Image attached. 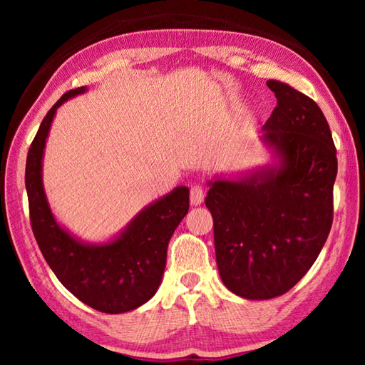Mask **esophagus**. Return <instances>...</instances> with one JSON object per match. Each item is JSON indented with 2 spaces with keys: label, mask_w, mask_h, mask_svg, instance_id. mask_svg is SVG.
<instances>
[{
  "label": "esophagus",
  "mask_w": 365,
  "mask_h": 365,
  "mask_svg": "<svg viewBox=\"0 0 365 365\" xmlns=\"http://www.w3.org/2000/svg\"><path fill=\"white\" fill-rule=\"evenodd\" d=\"M202 200H205V190H202L201 185H193L190 188V201L193 206H200Z\"/></svg>",
  "instance_id": "34e87169"
}]
</instances>
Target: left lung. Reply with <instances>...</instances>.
Wrapping results in <instances>:
<instances>
[{"instance_id":"obj_1","label":"left lung","mask_w":365,"mask_h":365,"mask_svg":"<svg viewBox=\"0 0 365 365\" xmlns=\"http://www.w3.org/2000/svg\"><path fill=\"white\" fill-rule=\"evenodd\" d=\"M267 86L277 108L262 140L280 165L212 182L206 196L220 279L246 299L292 289L316 262L333 222L338 160L325 115L289 85L269 80Z\"/></svg>"}]
</instances>
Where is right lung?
<instances>
[{"label": "right lung", "mask_w": 365, "mask_h": 365, "mask_svg": "<svg viewBox=\"0 0 365 365\" xmlns=\"http://www.w3.org/2000/svg\"><path fill=\"white\" fill-rule=\"evenodd\" d=\"M85 90L80 86L59 98L29 148L26 188L30 225L45 261L76 298L100 312L120 314L145 304L159 288L169 240L190 209V190L178 187L160 197L108 245H83L63 230L54 220L43 191V150L56 109Z\"/></svg>", "instance_id": "obj_1"}]
</instances>
